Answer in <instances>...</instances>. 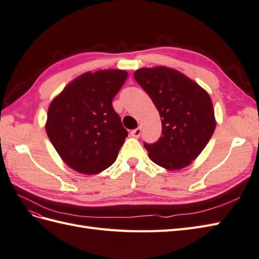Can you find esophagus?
<instances>
[{
  "label": "esophagus",
  "instance_id": "obj_1",
  "mask_svg": "<svg viewBox=\"0 0 259 259\" xmlns=\"http://www.w3.org/2000/svg\"><path fill=\"white\" fill-rule=\"evenodd\" d=\"M130 135H131V137H134V138H139V137H140V135H141V128L138 127L137 129L132 130L130 132Z\"/></svg>",
  "mask_w": 259,
  "mask_h": 259
}]
</instances>
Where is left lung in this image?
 <instances>
[{"instance_id": "8db88e82", "label": "left lung", "mask_w": 259, "mask_h": 259, "mask_svg": "<svg viewBox=\"0 0 259 259\" xmlns=\"http://www.w3.org/2000/svg\"><path fill=\"white\" fill-rule=\"evenodd\" d=\"M134 76L161 116L162 137L153 144L144 143L149 157L167 170L188 166L205 148L217 125L208 92L167 66L141 68Z\"/></svg>"}]
</instances>
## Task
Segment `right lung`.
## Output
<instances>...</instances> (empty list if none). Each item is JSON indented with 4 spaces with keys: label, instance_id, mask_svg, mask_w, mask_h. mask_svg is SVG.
<instances>
[{
    "label": "right lung",
    "instance_id": "right-lung-1",
    "mask_svg": "<svg viewBox=\"0 0 259 259\" xmlns=\"http://www.w3.org/2000/svg\"><path fill=\"white\" fill-rule=\"evenodd\" d=\"M127 77L124 70L86 72L50 103L46 132L62 161L77 173L98 174L116 161L128 132L111 103Z\"/></svg>",
    "mask_w": 259,
    "mask_h": 259
}]
</instances>
